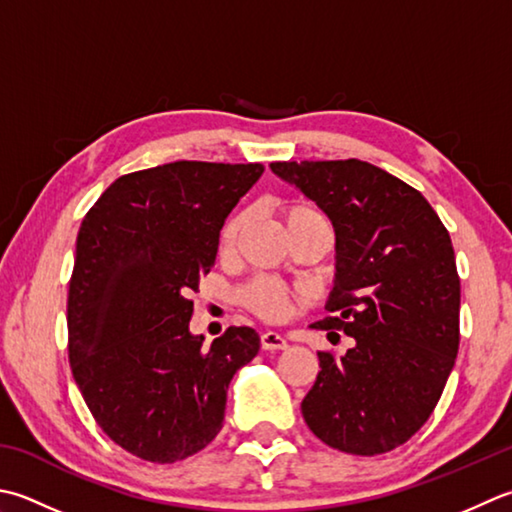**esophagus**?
<instances>
[{
  "mask_svg": "<svg viewBox=\"0 0 512 512\" xmlns=\"http://www.w3.org/2000/svg\"><path fill=\"white\" fill-rule=\"evenodd\" d=\"M288 346L286 337L275 333V330H266V333H262V348L264 350H284Z\"/></svg>",
  "mask_w": 512,
  "mask_h": 512,
  "instance_id": "34e87169",
  "label": "esophagus"
}]
</instances>
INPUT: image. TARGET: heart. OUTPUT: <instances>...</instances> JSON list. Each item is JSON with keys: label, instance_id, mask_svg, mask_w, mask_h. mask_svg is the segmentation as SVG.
<instances>
[{"label": "heart", "instance_id": "b5f03b06", "mask_svg": "<svg viewBox=\"0 0 512 512\" xmlns=\"http://www.w3.org/2000/svg\"><path fill=\"white\" fill-rule=\"evenodd\" d=\"M284 224L288 228V235L295 233V230L310 228V226H326L322 213L302 202L288 204L284 208ZM244 226H246L244 213H237L228 219L222 230L224 253H230V250L237 246L239 237L244 233ZM242 297H244V304L253 310L255 315H259L262 319H270V322H273V319L286 317L290 313V308H293L288 290L282 284H277L275 279H268V277H259L255 282H250L244 288Z\"/></svg>", "mask_w": 512, "mask_h": 512}]
</instances>
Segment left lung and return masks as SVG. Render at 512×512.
<instances>
[{"instance_id": "left-lung-1", "label": "left lung", "mask_w": 512, "mask_h": 512, "mask_svg": "<svg viewBox=\"0 0 512 512\" xmlns=\"http://www.w3.org/2000/svg\"><path fill=\"white\" fill-rule=\"evenodd\" d=\"M335 230L330 317L319 330L355 339L342 357L317 353L302 402L330 448L382 455L408 442L437 406L459 348V277L442 219L424 195L359 159L275 162Z\"/></svg>"}]
</instances>
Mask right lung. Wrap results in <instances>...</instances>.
Listing matches in <instances>:
<instances>
[{"mask_svg": "<svg viewBox=\"0 0 512 512\" xmlns=\"http://www.w3.org/2000/svg\"><path fill=\"white\" fill-rule=\"evenodd\" d=\"M262 164L173 162L115 179L77 235L68 357L99 428L130 455L173 464L224 424L226 390L259 353L230 326L210 348L188 328L190 293L215 264L219 230Z\"/></svg>", "mask_w": 512, "mask_h": 512, "instance_id": "1", "label": "right lung"}]
</instances>
